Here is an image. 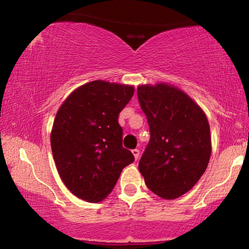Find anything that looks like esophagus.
Masks as SVG:
<instances>
[{
  "instance_id": "1",
  "label": "esophagus",
  "mask_w": 249,
  "mask_h": 249,
  "mask_svg": "<svg viewBox=\"0 0 249 249\" xmlns=\"http://www.w3.org/2000/svg\"><path fill=\"white\" fill-rule=\"evenodd\" d=\"M132 154H134V156H135V160H138L139 159V149H137V148H135V149H132Z\"/></svg>"
}]
</instances>
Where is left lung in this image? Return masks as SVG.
I'll list each match as a JSON object with an SVG mask.
<instances>
[{
    "label": "left lung",
    "instance_id": "obj_1",
    "mask_svg": "<svg viewBox=\"0 0 249 249\" xmlns=\"http://www.w3.org/2000/svg\"><path fill=\"white\" fill-rule=\"evenodd\" d=\"M137 95L151 135L139 171L153 193L177 198L196 185L209 164V121L188 95L170 85H142Z\"/></svg>",
    "mask_w": 249,
    "mask_h": 249
}]
</instances>
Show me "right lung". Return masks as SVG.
<instances>
[{
  "instance_id": "obj_1",
  "label": "right lung",
  "mask_w": 249,
  "mask_h": 249,
  "mask_svg": "<svg viewBox=\"0 0 249 249\" xmlns=\"http://www.w3.org/2000/svg\"><path fill=\"white\" fill-rule=\"evenodd\" d=\"M134 86L95 80L71 93L57 111L51 146L57 172L67 188L86 202L104 199L122 169L135 161L122 146L119 113Z\"/></svg>"
}]
</instances>
